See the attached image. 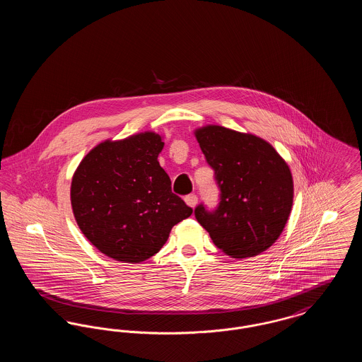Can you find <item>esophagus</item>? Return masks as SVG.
<instances>
[{
	"mask_svg": "<svg viewBox=\"0 0 362 362\" xmlns=\"http://www.w3.org/2000/svg\"><path fill=\"white\" fill-rule=\"evenodd\" d=\"M185 201H186V204L189 207H194L197 205V202H198V197L195 194H189V195L185 197Z\"/></svg>",
	"mask_w": 362,
	"mask_h": 362,
	"instance_id": "1",
	"label": "esophagus"
}]
</instances>
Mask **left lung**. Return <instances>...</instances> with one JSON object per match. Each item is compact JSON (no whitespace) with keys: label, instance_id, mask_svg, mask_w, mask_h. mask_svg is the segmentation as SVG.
I'll return each instance as SVG.
<instances>
[{"label":"left lung","instance_id":"8db88e82","mask_svg":"<svg viewBox=\"0 0 362 362\" xmlns=\"http://www.w3.org/2000/svg\"><path fill=\"white\" fill-rule=\"evenodd\" d=\"M195 136L220 189L214 209L204 202L194 209L197 221L226 255H258L279 238L291 214L289 167L269 142L252 134L206 126Z\"/></svg>","mask_w":362,"mask_h":362}]
</instances>
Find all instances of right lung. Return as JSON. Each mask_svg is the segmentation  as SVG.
<instances>
[{
  "instance_id": "add662e5",
  "label": "right lung",
  "mask_w": 362,
  "mask_h": 362,
  "mask_svg": "<svg viewBox=\"0 0 362 362\" xmlns=\"http://www.w3.org/2000/svg\"><path fill=\"white\" fill-rule=\"evenodd\" d=\"M155 133L105 141L83 158L71 180V207L86 239L110 258L138 263L165 244L173 225L192 213L173 194L157 157Z\"/></svg>"
}]
</instances>
